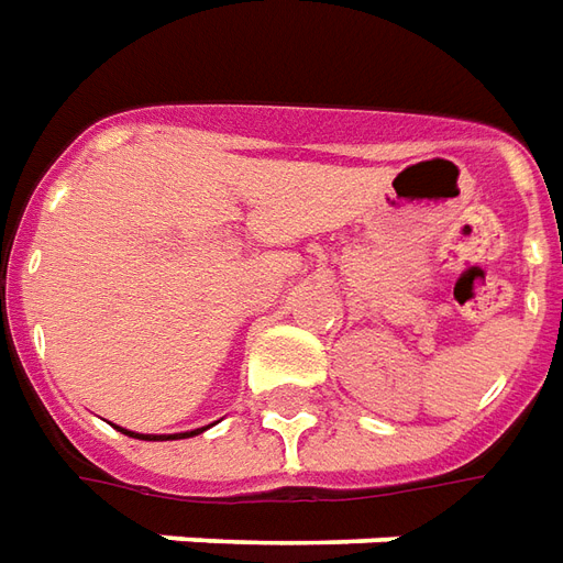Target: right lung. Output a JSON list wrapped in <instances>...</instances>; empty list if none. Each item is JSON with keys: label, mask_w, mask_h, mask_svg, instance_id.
I'll return each mask as SVG.
<instances>
[{"label": "right lung", "mask_w": 563, "mask_h": 563, "mask_svg": "<svg viewBox=\"0 0 563 563\" xmlns=\"http://www.w3.org/2000/svg\"><path fill=\"white\" fill-rule=\"evenodd\" d=\"M118 430L124 432V435H131V439H145V442H170V439H191V435H198V432H203L207 427H200V430H191V432H173V435H145V432L124 430V427H118Z\"/></svg>", "instance_id": "add662e5"}]
</instances>
